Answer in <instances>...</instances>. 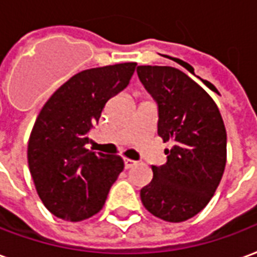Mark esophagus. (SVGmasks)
Masks as SVG:
<instances>
[{
	"instance_id": "obj_1",
	"label": "esophagus",
	"mask_w": 257,
	"mask_h": 257,
	"mask_svg": "<svg viewBox=\"0 0 257 257\" xmlns=\"http://www.w3.org/2000/svg\"><path fill=\"white\" fill-rule=\"evenodd\" d=\"M137 162L134 160H130V159H124V168H131Z\"/></svg>"
}]
</instances>
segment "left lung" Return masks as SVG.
Here are the masks:
<instances>
[{
    "instance_id": "obj_1",
    "label": "left lung",
    "mask_w": 257,
    "mask_h": 257,
    "mask_svg": "<svg viewBox=\"0 0 257 257\" xmlns=\"http://www.w3.org/2000/svg\"><path fill=\"white\" fill-rule=\"evenodd\" d=\"M138 78L157 105V134L172 141L167 162L152 166L141 189L144 207L167 222H183L203 209L226 166V128L218 106L188 75L172 67L140 65Z\"/></svg>"
}]
</instances>
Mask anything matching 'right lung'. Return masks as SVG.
I'll use <instances>...</instances> for the list:
<instances>
[{
  "mask_svg": "<svg viewBox=\"0 0 257 257\" xmlns=\"http://www.w3.org/2000/svg\"><path fill=\"white\" fill-rule=\"evenodd\" d=\"M136 65L82 71L56 90L39 112L27 157L39 198L54 216L79 222L104 207L124 164L116 155L85 147L105 104L126 89Z\"/></svg>",
  "mask_w": 257,
  "mask_h": 257,
  "instance_id": "right-lung-1",
  "label": "right lung"
}]
</instances>
